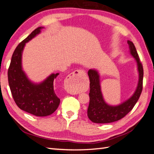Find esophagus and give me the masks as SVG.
<instances>
[{"instance_id": "esophagus-1", "label": "esophagus", "mask_w": 154, "mask_h": 154, "mask_svg": "<svg viewBox=\"0 0 154 154\" xmlns=\"http://www.w3.org/2000/svg\"><path fill=\"white\" fill-rule=\"evenodd\" d=\"M86 72L82 69H77L72 72L70 74L68 75L66 78V82L67 83L68 90L70 93H74L76 90L74 89V86L79 84L81 80L86 77Z\"/></svg>"}]
</instances>
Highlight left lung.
Returning a JSON list of instances; mask_svg holds the SVG:
<instances>
[{
	"label": "left lung",
	"mask_w": 154,
	"mask_h": 154,
	"mask_svg": "<svg viewBox=\"0 0 154 154\" xmlns=\"http://www.w3.org/2000/svg\"><path fill=\"white\" fill-rule=\"evenodd\" d=\"M127 43L131 53L135 58L138 64L139 81L137 88L134 95L124 103L118 106L109 105L104 101L102 96L98 72L95 70H89L90 90L89 94L90 103L87 112L89 119L95 123H109L120 120L132 110L140 96L143 88V66L134 43L130 41H128Z\"/></svg>",
	"instance_id": "8db88e82"
}]
</instances>
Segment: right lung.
<instances>
[{
  "label": "right lung",
  "instance_id": "obj_1",
  "mask_svg": "<svg viewBox=\"0 0 154 154\" xmlns=\"http://www.w3.org/2000/svg\"><path fill=\"white\" fill-rule=\"evenodd\" d=\"M39 27L16 47L8 70V84L12 97L22 110L37 117L50 115L57 110L60 99L54 92L53 82L59 73L53 74L39 84L31 82L22 70V53L26 43L40 32Z\"/></svg>",
  "mask_w": 154,
  "mask_h": 154
}]
</instances>
